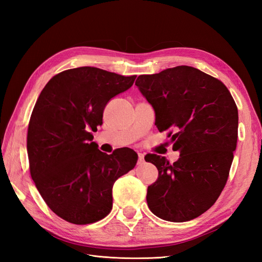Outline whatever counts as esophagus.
I'll return each mask as SVG.
<instances>
[{
    "label": "esophagus",
    "mask_w": 262,
    "mask_h": 262,
    "mask_svg": "<svg viewBox=\"0 0 262 262\" xmlns=\"http://www.w3.org/2000/svg\"><path fill=\"white\" fill-rule=\"evenodd\" d=\"M138 157H139V158H138V164H139V165L143 164V163H144V155L139 153V154H138Z\"/></svg>",
    "instance_id": "esophagus-1"
}]
</instances>
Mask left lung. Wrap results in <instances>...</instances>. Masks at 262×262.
I'll return each instance as SVG.
<instances>
[{"label":"left lung","mask_w":262,"mask_h":262,"mask_svg":"<svg viewBox=\"0 0 262 262\" xmlns=\"http://www.w3.org/2000/svg\"><path fill=\"white\" fill-rule=\"evenodd\" d=\"M136 85L155 110V124L180 150L170 164L149 154L158 170L146 201L156 216L187 222L215 203L229 175L238 131V110L227 87L192 67L140 75Z\"/></svg>","instance_id":"1"}]
</instances>
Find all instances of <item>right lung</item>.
Instances as JSON below:
<instances>
[{"instance_id":"right-lung-1","label":"right lung","mask_w":262,"mask_h":262,"mask_svg":"<svg viewBox=\"0 0 262 262\" xmlns=\"http://www.w3.org/2000/svg\"><path fill=\"white\" fill-rule=\"evenodd\" d=\"M136 77L92 67L70 69L54 75L36 101L27 132L30 176L51 211L70 223L106 217L115 181L137 164L136 152L108 155L92 142L107 102L129 90Z\"/></svg>"}]
</instances>
